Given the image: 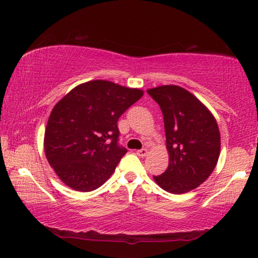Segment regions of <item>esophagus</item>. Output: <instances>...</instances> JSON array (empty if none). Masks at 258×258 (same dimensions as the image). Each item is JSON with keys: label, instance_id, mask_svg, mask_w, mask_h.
I'll list each match as a JSON object with an SVG mask.
<instances>
[{"label": "esophagus", "instance_id": "34e87169", "mask_svg": "<svg viewBox=\"0 0 258 258\" xmlns=\"http://www.w3.org/2000/svg\"><path fill=\"white\" fill-rule=\"evenodd\" d=\"M147 150L146 148H143V150H139V151H137V155L138 156H141V157H145L146 155H147Z\"/></svg>", "mask_w": 258, "mask_h": 258}]
</instances>
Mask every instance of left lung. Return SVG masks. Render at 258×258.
<instances>
[{
    "mask_svg": "<svg viewBox=\"0 0 258 258\" xmlns=\"http://www.w3.org/2000/svg\"><path fill=\"white\" fill-rule=\"evenodd\" d=\"M164 119L169 166L153 177L171 194L191 191L213 172L221 152L218 122L212 112L187 89L163 85L147 89Z\"/></svg>",
    "mask_w": 258,
    "mask_h": 258,
    "instance_id": "obj_1",
    "label": "left lung"
}]
</instances>
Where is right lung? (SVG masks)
Segmentation results:
<instances>
[{"label":"right lung","instance_id":"right-lung-1","mask_svg":"<svg viewBox=\"0 0 258 258\" xmlns=\"http://www.w3.org/2000/svg\"><path fill=\"white\" fill-rule=\"evenodd\" d=\"M144 90L108 80L80 84L49 114L45 155L61 181L76 191H92L114 172L126 150L117 146L116 122Z\"/></svg>","mask_w":258,"mask_h":258}]
</instances>
